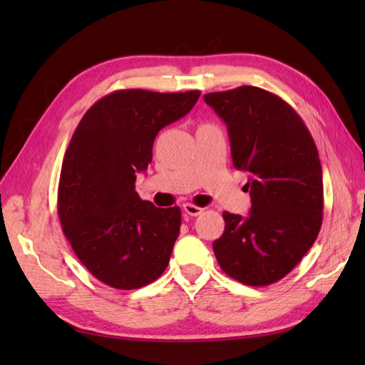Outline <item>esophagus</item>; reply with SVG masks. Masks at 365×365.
Wrapping results in <instances>:
<instances>
[{
	"label": "esophagus",
	"instance_id": "1",
	"mask_svg": "<svg viewBox=\"0 0 365 365\" xmlns=\"http://www.w3.org/2000/svg\"><path fill=\"white\" fill-rule=\"evenodd\" d=\"M183 210H185V213L190 215V216H197V215L204 212V208H200L197 205H192V204H185Z\"/></svg>",
	"mask_w": 365,
	"mask_h": 365
}]
</instances>
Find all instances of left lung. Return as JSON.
<instances>
[{
  "label": "left lung",
  "mask_w": 365,
  "mask_h": 365,
  "mask_svg": "<svg viewBox=\"0 0 365 365\" xmlns=\"http://www.w3.org/2000/svg\"><path fill=\"white\" fill-rule=\"evenodd\" d=\"M226 122L234 166L247 173L250 215L222 213L213 242L221 269L238 282H277L311 250L323 221L319 150L304 122L281 97L255 86L204 96Z\"/></svg>",
  "instance_id": "left-lung-1"
}]
</instances>
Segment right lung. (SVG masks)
I'll return each instance as SVG.
<instances>
[{
    "label": "right lung",
    "mask_w": 365,
    "mask_h": 365,
    "mask_svg": "<svg viewBox=\"0 0 365 365\" xmlns=\"http://www.w3.org/2000/svg\"><path fill=\"white\" fill-rule=\"evenodd\" d=\"M199 91L122 89L83 115L68 144L58 213L76 257L98 281L135 290L158 279L180 232L178 207L157 208L135 191L158 131L191 111Z\"/></svg>",
    "instance_id": "obj_1"
}]
</instances>
